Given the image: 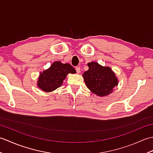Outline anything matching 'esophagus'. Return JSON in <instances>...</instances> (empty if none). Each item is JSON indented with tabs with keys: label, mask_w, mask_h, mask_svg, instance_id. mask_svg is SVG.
<instances>
[{
	"label": "esophagus",
	"mask_w": 153,
	"mask_h": 153,
	"mask_svg": "<svg viewBox=\"0 0 153 153\" xmlns=\"http://www.w3.org/2000/svg\"><path fill=\"white\" fill-rule=\"evenodd\" d=\"M76 72L77 74H79L80 72V67L79 66H77L76 68Z\"/></svg>",
	"instance_id": "obj_1"
}]
</instances>
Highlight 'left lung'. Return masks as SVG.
<instances>
[{"instance_id": "obj_1", "label": "left lung", "mask_w": 153, "mask_h": 153, "mask_svg": "<svg viewBox=\"0 0 153 153\" xmlns=\"http://www.w3.org/2000/svg\"><path fill=\"white\" fill-rule=\"evenodd\" d=\"M89 70L83 77L87 88L98 96H106L118 85V79L109 67H103L97 62L88 63Z\"/></svg>"}]
</instances>
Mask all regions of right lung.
<instances>
[{
  "label": "right lung",
  "mask_w": 153,
  "mask_h": 153,
  "mask_svg": "<svg viewBox=\"0 0 153 153\" xmlns=\"http://www.w3.org/2000/svg\"><path fill=\"white\" fill-rule=\"evenodd\" d=\"M69 73H76V70L71 64L54 62L48 70L41 73L37 82L38 86L45 92L53 91L62 84Z\"/></svg>",
  "instance_id": "1"
}]
</instances>
